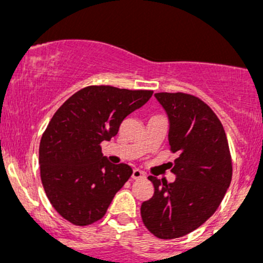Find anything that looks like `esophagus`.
Listing matches in <instances>:
<instances>
[{
    "label": "esophagus",
    "mask_w": 263,
    "mask_h": 263,
    "mask_svg": "<svg viewBox=\"0 0 263 263\" xmlns=\"http://www.w3.org/2000/svg\"><path fill=\"white\" fill-rule=\"evenodd\" d=\"M144 177H146L144 172H142L140 170H134V171H132V176H131L132 179H141V178H144Z\"/></svg>",
    "instance_id": "esophagus-1"
}]
</instances>
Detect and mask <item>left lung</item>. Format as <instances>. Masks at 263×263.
Listing matches in <instances>:
<instances>
[{
	"label": "left lung",
	"mask_w": 263,
	"mask_h": 263,
	"mask_svg": "<svg viewBox=\"0 0 263 263\" xmlns=\"http://www.w3.org/2000/svg\"><path fill=\"white\" fill-rule=\"evenodd\" d=\"M170 122L168 142L178 153L173 183L149 176L155 194L141 205L143 224L159 238L194 231L218 209L232 177L221 122L205 102L184 92H157Z\"/></svg>",
	"instance_id": "1"
}]
</instances>
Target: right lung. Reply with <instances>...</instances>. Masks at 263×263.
<instances>
[{"mask_svg": "<svg viewBox=\"0 0 263 263\" xmlns=\"http://www.w3.org/2000/svg\"><path fill=\"white\" fill-rule=\"evenodd\" d=\"M151 90L87 86L58 108L39 146L45 194L63 218L85 226L100 220L132 174L125 163L102 156L100 143L117 135L129 114L149 100Z\"/></svg>", "mask_w": 263, "mask_h": 263, "instance_id": "1", "label": "right lung"}]
</instances>
